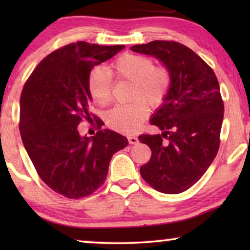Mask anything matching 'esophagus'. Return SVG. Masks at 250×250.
Returning <instances> with one entry per match:
<instances>
[{
    "label": "esophagus",
    "instance_id": "34e87169",
    "mask_svg": "<svg viewBox=\"0 0 250 250\" xmlns=\"http://www.w3.org/2000/svg\"><path fill=\"white\" fill-rule=\"evenodd\" d=\"M127 139H128L129 145H138V143H139V139L136 138V136L129 135V136H127Z\"/></svg>",
    "mask_w": 250,
    "mask_h": 250
}]
</instances>
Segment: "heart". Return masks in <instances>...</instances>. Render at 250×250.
I'll return each mask as SVG.
<instances>
[{
	"instance_id": "obj_1",
	"label": "heart",
	"mask_w": 250,
	"mask_h": 250,
	"mask_svg": "<svg viewBox=\"0 0 250 250\" xmlns=\"http://www.w3.org/2000/svg\"><path fill=\"white\" fill-rule=\"evenodd\" d=\"M111 73L119 80L132 82L131 99H141L150 105H158L165 99L169 87V73L164 67H155L153 60L138 54H124L115 61ZM111 78L104 69H94L88 77V90L95 104L105 105L111 98ZM148 114L141 101L118 104L105 116L109 127L118 132H135Z\"/></svg>"
}]
</instances>
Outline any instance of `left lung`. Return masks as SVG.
Listing matches in <instances>:
<instances>
[{"label": "left lung", "mask_w": 250, "mask_h": 250, "mask_svg": "<svg viewBox=\"0 0 250 250\" xmlns=\"http://www.w3.org/2000/svg\"><path fill=\"white\" fill-rule=\"evenodd\" d=\"M131 50L156 58L170 78L166 97L150 119L162 133L139 136L152 152L140 173L159 192L181 193L204 175L217 155L224 104L216 75L177 42L152 41Z\"/></svg>", "instance_id": "left-lung-1"}]
</instances>
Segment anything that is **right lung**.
<instances>
[{"mask_svg": "<svg viewBox=\"0 0 250 250\" xmlns=\"http://www.w3.org/2000/svg\"><path fill=\"white\" fill-rule=\"evenodd\" d=\"M125 45L76 42L50 53L26 82L20 97V135L43 182L71 199L86 197L104 184L111 157L128 145L111 129L81 135L90 115L92 69ZM99 128L102 123L94 116Z\"/></svg>", "mask_w": 250, "mask_h": 250, "instance_id": "1", "label": "right lung"}]
</instances>
